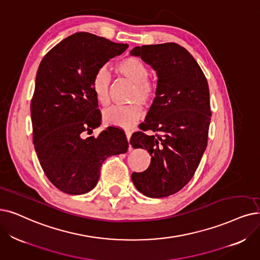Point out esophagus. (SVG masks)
I'll return each instance as SVG.
<instances>
[{
  "label": "esophagus",
  "instance_id": "1",
  "mask_svg": "<svg viewBox=\"0 0 260 260\" xmlns=\"http://www.w3.org/2000/svg\"><path fill=\"white\" fill-rule=\"evenodd\" d=\"M126 137H127V140H128V142H129V141H130V138H131V131H129V130L126 131Z\"/></svg>",
  "mask_w": 260,
  "mask_h": 260
}]
</instances>
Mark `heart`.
Wrapping results in <instances>:
<instances>
[{
    "instance_id": "heart-1",
    "label": "heart",
    "mask_w": 260,
    "mask_h": 260,
    "mask_svg": "<svg viewBox=\"0 0 260 260\" xmlns=\"http://www.w3.org/2000/svg\"><path fill=\"white\" fill-rule=\"evenodd\" d=\"M116 71L122 77L134 83L131 101L137 102L129 106H115L109 108L103 113V120L110 126L123 129L133 127L143 116V108L139 102L147 106L153 100L157 92L155 83L148 79L149 68L139 57L129 56L119 60L116 64ZM111 75L106 68H100L92 78L91 87L97 101L102 106L110 102Z\"/></svg>"
}]
</instances>
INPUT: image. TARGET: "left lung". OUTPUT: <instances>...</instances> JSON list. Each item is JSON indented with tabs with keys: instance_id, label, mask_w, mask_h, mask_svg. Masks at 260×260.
I'll return each mask as SVG.
<instances>
[{
	"instance_id": "1",
	"label": "left lung",
	"mask_w": 260,
	"mask_h": 260,
	"mask_svg": "<svg viewBox=\"0 0 260 260\" xmlns=\"http://www.w3.org/2000/svg\"><path fill=\"white\" fill-rule=\"evenodd\" d=\"M130 54L150 65L158 77L142 131L130 139L133 148L148 150L150 165L131 179L144 195L161 199L191 180L206 150L211 119L208 82L189 51L175 43L136 47ZM148 129L156 134L148 136Z\"/></svg>"
}]
</instances>
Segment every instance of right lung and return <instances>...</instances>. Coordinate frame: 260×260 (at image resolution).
Wrapping results in <instances>:
<instances>
[{"label":"right lung","instance_id":"right-lung-1","mask_svg":"<svg viewBox=\"0 0 260 260\" xmlns=\"http://www.w3.org/2000/svg\"><path fill=\"white\" fill-rule=\"evenodd\" d=\"M127 48V44L80 32L52 48L38 67L30 102L33 143L48 179L61 192L91 191L103 161L128 150L126 134L115 127L84 138L101 123L92 78Z\"/></svg>","mask_w":260,"mask_h":260}]
</instances>
